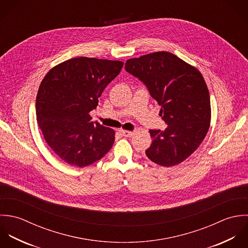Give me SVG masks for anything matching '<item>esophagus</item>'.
I'll return each instance as SVG.
<instances>
[{
	"label": "esophagus",
	"instance_id": "34e87169",
	"mask_svg": "<svg viewBox=\"0 0 248 248\" xmlns=\"http://www.w3.org/2000/svg\"><path fill=\"white\" fill-rule=\"evenodd\" d=\"M120 133H121L123 136H124V137H131V136H132V134H133V132H132V131H129V130H124V129H121V130H120Z\"/></svg>",
	"mask_w": 248,
	"mask_h": 248
}]
</instances>
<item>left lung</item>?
Segmentation results:
<instances>
[{
    "label": "left lung",
    "instance_id": "obj_1",
    "mask_svg": "<svg viewBox=\"0 0 248 248\" xmlns=\"http://www.w3.org/2000/svg\"><path fill=\"white\" fill-rule=\"evenodd\" d=\"M124 67L146 85L168 125L164 131L149 130L147 157L163 167L180 164L198 149L210 126V95L202 75L168 51L128 59Z\"/></svg>",
    "mask_w": 248,
    "mask_h": 248
}]
</instances>
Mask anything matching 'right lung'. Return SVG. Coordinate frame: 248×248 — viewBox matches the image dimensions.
Segmentation results:
<instances>
[{
	"label": "right lung",
	"instance_id": "add662e5",
	"mask_svg": "<svg viewBox=\"0 0 248 248\" xmlns=\"http://www.w3.org/2000/svg\"><path fill=\"white\" fill-rule=\"evenodd\" d=\"M123 66L80 56L56 65L43 78L35 102L37 124L50 149L69 165L89 166L112 148L114 130L91 122L89 113Z\"/></svg>",
	"mask_w": 248,
	"mask_h": 248
}]
</instances>
